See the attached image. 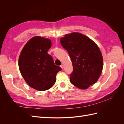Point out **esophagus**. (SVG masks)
<instances>
[{"label": "esophagus", "instance_id": "34e87169", "mask_svg": "<svg viewBox=\"0 0 124 124\" xmlns=\"http://www.w3.org/2000/svg\"><path fill=\"white\" fill-rule=\"evenodd\" d=\"M61 67L62 69H63V68H64V67H63V65H61Z\"/></svg>", "mask_w": 124, "mask_h": 124}]
</instances>
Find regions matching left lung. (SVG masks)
I'll return each instance as SVG.
<instances>
[{
  "label": "left lung",
  "mask_w": 124,
  "mask_h": 124,
  "mask_svg": "<svg viewBox=\"0 0 124 124\" xmlns=\"http://www.w3.org/2000/svg\"><path fill=\"white\" fill-rule=\"evenodd\" d=\"M62 46L68 52L72 62L70 74L71 84L87 89L98 81L103 69V58L97 44L88 37L78 32L61 38Z\"/></svg>",
  "instance_id": "8db88e82"
}]
</instances>
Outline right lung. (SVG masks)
Wrapping results in <instances>:
<instances>
[{"instance_id": "right-lung-1", "label": "right lung", "mask_w": 124, "mask_h": 124, "mask_svg": "<svg viewBox=\"0 0 124 124\" xmlns=\"http://www.w3.org/2000/svg\"><path fill=\"white\" fill-rule=\"evenodd\" d=\"M51 46L50 39L33 37L25 44L20 55L18 67L22 77L31 87L38 91L51 88L56 82V74L62 70L47 53Z\"/></svg>"}]
</instances>
